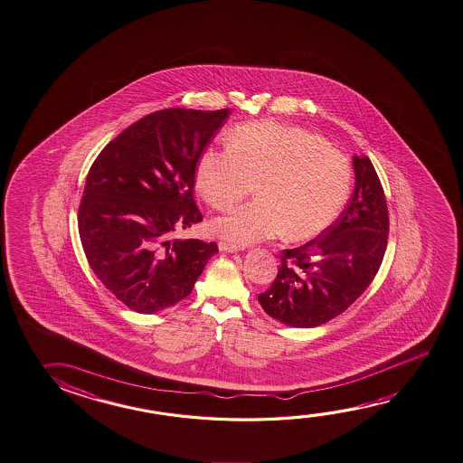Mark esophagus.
Masks as SVG:
<instances>
[{"instance_id": "esophagus-1", "label": "esophagus", "mask_w": 463, "mask_h": 463, "mask_svg": "<svg viewBox=\"0 0 463 463\" xmlns=\"http://www.w3.org/2000/svg\"><path fill=\"white\" fill-rule=\"evenodd\" d=\"M220 250L221 251H229V253H235V251H242V245H235V243L231 242H220Z\"/></svg>"}]
</instances>
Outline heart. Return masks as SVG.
Wrapping results in <instances>:
<instances>
[{
  "label": "heart",
  "instance_id": "heart-1",
  "mask_svg": "<svg viewBox=\"0 0 463 463\" xmlns=\"http://www.w3.org/2000/svg\"><path fill=\"white\" fill-rule=\"evenodd\" d=\"M257 184L258 200L216 218L213 229L239 243L282 234L298 242L321 234L341 214L352 167L318 134L271 121L237 128L229 144L212 145L198 158V190L216 210L234 205Z\"/></svg>",
  "mask_w": 463,
  "mask_h": 463
}]
</instances>
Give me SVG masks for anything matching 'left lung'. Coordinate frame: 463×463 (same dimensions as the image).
<instances>
[{"mask_svg":"<svg viewBox=\"0 0 463 463\" xmlns=\"http://www.w3.org/2000/svg\"><path fill=\"white\" fill-rule=\"evenodd\" d=\"M355 190L339 220L282 251L273 286L258 296L282 325L315 327L347 310L378 273L389 232L386 197L368 156H354Z\"/></svg>","mask_w":463,"mask_h":463,"instance_id":"8db88e82","label":"left lung"}]
</instances>
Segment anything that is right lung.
<instances>
[{
  "label": "right lung",
  "mask_w": 463,
  "mask_h": 463,
  "mask_svg": "<svg viewBox=\"0 0 463 463\" xmlns=\"http://www.w3.org/2000/svg\"><path fill=\"white\" fill-rule=\"evenodd\" d=\"M229 109L169 108L134 122L93 161L79 234L93 273L130 310L152 315L189 296L218 245L175 234L203 220L195 169Z\"/></svg>",
  "instance_id": "add662e5"
}]
</instances>
